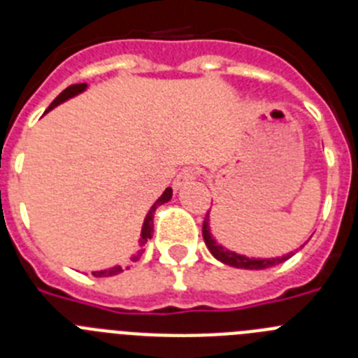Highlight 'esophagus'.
Here are the masks:
<instances>
[{
	"label": "esophagus",
	"mask_w": 358,
	"mask_h": 358,
	"mask_svg": "<svg viewBox=\"0 0 358 358\" xmlns=\"http://www.w3.org/2000/svg\"><path fill=\"white\" fill-rule=\"evenodd\" d=\"M195 177H197V169H194V166H186V169H182L181 172L177 173L176 179H173V188H182V186L188 185L189 181H194Z\"/></svg>",
	"instance_id": "esophagus-1"
}]
</instances>
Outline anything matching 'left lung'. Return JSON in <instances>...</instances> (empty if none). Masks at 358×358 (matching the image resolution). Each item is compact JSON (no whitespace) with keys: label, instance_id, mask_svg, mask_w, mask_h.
I'll return each instance as SVG.
<instances>
[{"label":"left lung","instance_id":"obj_1","mask_svg":"<svg viewBox=\"0 0 358 358\" xmlns=\"http://www.w3.org/2000/svg\"><path fill=\"white\" fill-rule=\"evenodd\" d=\"M202 238H204V243L208 245L211 255H213L218 262H222V264L229 265V267H236V268L260 271V268H268V267H274V265L278 264H283V262L289 260L290 256L294 255V252H289V255L276 256V258H251V256L229 251V249L224 248L222 243H218L217 240L213 238V235H211L210 211H208L206 218H204V222H202Z\"/></svg>","mask_w":358,"mask_h":358}]
</instances>
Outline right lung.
Here are the masks:
<instances>
[{
	"instance_id": "add662e5",
	"label": "right lung",
	"mask_w": 358,
	"mask_h": 358,
	"mask_svg": "<svg viewBox=\"0 0 358 358\" xmlns=\"http://www.w3.org/2000/svg\"><path fill=\"white\" fill-rule=\"evenodd\" d=\"M85 90H87V84H73V85H69V87H66V90L62 91V93L59 94V96H57L52 103H50V107H48V109H46V113H48V110H52L53 107L61 106L62 102H66V100H69V98H73V96H77V94L84 93ZM170 199H172V188H166L163 192V194H161V197L157 199V201L154 202V204H152V206H150V210H148L147 217H145V220H143V227H141L140 245H145V243H147L148 240L152 238V231H154V211L157 210V206H161V204H164V202H169ZM141 255H143V249H140V251L136 252V255H132L131 262H138L141 258ZM120 273H123V267H122V265H115V267L106 268V271H94L93 276L106 278V276H115V274H120Z\"/></svg>"
}]
</instances>
